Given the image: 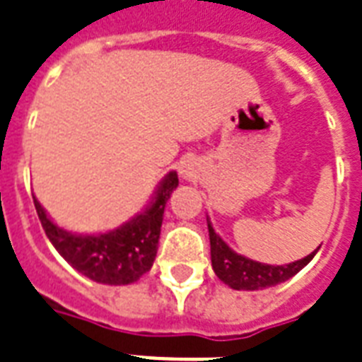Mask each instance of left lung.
I'll return each mask as SVG.
<instances>
[{"label":"left lung","instance_id":"left-lung-1","mask_svg":"<svg viewBox=\"0 0 362 362\" xmlns=\"http://www.w3.org/2000/svg\"><path fill=\"white\" fill-rule=\"evenodd\" d=\"M207 230H209V243H211L213 270L221 281H225L228 287L236 288V291H259V288L274 287L277 283L287 281L288 277L298 274L313 259V255L317 253V251H313L312 255H308L300 260H295L291 264H262V262L234 253L221 240L219 234H215L209 221H207Z\"/></svg>","mask_w":362,"mask_h":362}]
</instances>
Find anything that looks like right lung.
<instances>
[{"mask_svg":"<svg viewBox=\"0 0 362 362\" xmlns=\"http://www.w3.org/2000/svg\"><path fill=\"white\" fill-rule=\"evenodd\" d=\"M179 185L177 173L170 172L162 179L151 206L120 228L98 236H79L62 230L47 217L35 198L39 221L50 243L64 259L83 276L105 285H128L151 270L158 251L164 207Z\"/></svg>","mask_w":362,"mask_h":362,"instance_id":"obj_1","label":"right lung"}]
</instances>
